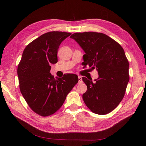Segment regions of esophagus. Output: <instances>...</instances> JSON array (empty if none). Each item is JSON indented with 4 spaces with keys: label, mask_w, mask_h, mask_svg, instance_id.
I'll list each match as a JSON object with an SVG mask.
<instances>
[{
    "label": "esophagus",
    "mask_w": 146,
    "mask_h": 146,
    "mask_svg": "<svg viewBox=\"0 0 146 146\" xmlns=\"http://www.w3.org/2000/svg\"><path fill=\"white\" fill-rule=\"evenodd\" d=\"M78 81H79V83H82L83 81H82V78L81 76H78Z\"/></svg>",
    "instance_id": "34e87169"
}]
</instances>
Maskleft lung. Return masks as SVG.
<instances>
[{"mask_svg": "<svg viewBox=\"0 0 146 146\" xmlns=\"http://www.w3.org/2000/svg\"><path fill=\"white\" fill-rule=\"evenodd\" d=\"M70 38L85 52L83 65L96 68L99 75L95 83L82 77L87 86L83 101L92 112L110 113L122 101L129 81V63L124 50L117 41L101 33H76Z\"/></svg>", "mask_w": 146, "mask_h": 146, "instance_id": "obj_1", "label": "left lung"}]
</instances>
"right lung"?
I'll use <instances>...</instances> for the list:
<instances>
[{
  "mask_svg": "<svg viewBox=\"0 0 146 146\" xmlns=\"http://www.w3.org/2000/svg\"><path fill=\"white\" fill-rule=\"evenodd\" d=\"M71 35L61 31L43 34L27 45L18 64L21 94L31 110L42 117L51 115L60 109L78 82V76L74 74L55 79L49 73L50 64L58 62L59 46Z\"/></svg>",
  "mask_w": 146,
  "mask_h": 146,
  "instance_id": "right-lung-1",
  "label": "right lung"
}]
</instances>
